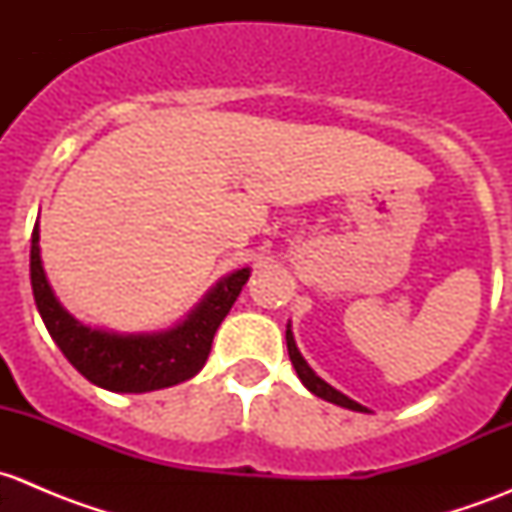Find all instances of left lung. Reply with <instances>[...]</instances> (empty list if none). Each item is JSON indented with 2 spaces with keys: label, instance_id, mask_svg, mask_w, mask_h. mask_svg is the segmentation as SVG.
Masks as SVG:
<instances>
[{
  "label": "left lung",
  "instance_id": "8db88e82",
  "mask_svg": "<svg viewBox=\"0 0 512 512\" xmlns=\"http://www.w3.org/2000/svg\"><path fill=\"white\" fill-rule=\"evenodd\" d=\"M287 352H289V361H292L294 371H297V376H299V379H302V384L307 386V389L312 391L314 396H319V399H324V401H332V404H337V406H344V409L369 411V409H364V406H361V404H356V401L349 399V396H344L342 391H337V389H334V386H329L327 381H322L317 374H314L312 369H309V364L302 359V354H299L297 344H294L292 329H289V327H287Z\"/></svg>",
  "mask_w": 512,
  "mask_h": 512
}]
</instances>
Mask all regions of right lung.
I'll return each instance as SVG.
<instances>
[{"label":"right lung","mask_w":512,"mask_h":512,"mask_svg":"<svg viewBox=\"0 0 512 512\" xmlns=\"http://www.w3.org/2000/svg\"><path fill=\"white\" fill-rule=\"evenodd\" d=\"M32 289L34 302L56 347L64 352L81 376L91 384L121 394L165 389L193 379L208 361L220 322L235 304L250 270L225 277L200 307L170 332L160 334H108L76 322L51 292L39 255V225L32 232Z\"/></svg>","instance_id":"1"}]
</instances>
